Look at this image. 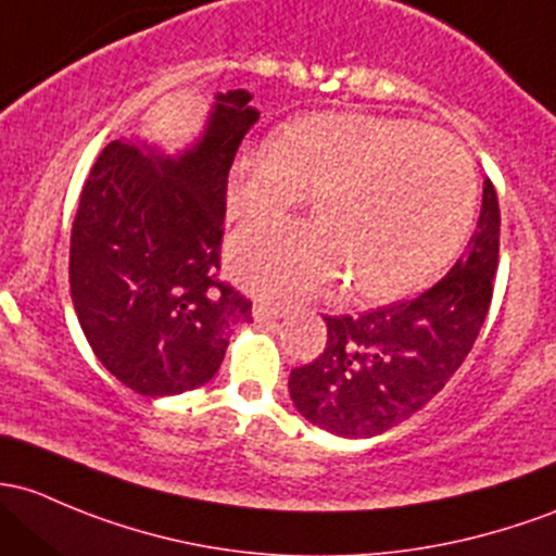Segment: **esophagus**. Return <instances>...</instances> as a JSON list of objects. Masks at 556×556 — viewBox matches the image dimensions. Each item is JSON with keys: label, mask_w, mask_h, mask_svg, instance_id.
<instances>
[{"label": "esophagus", "mask_w": 556, "mask_h": 556, "mask_svg": "<svg viewBox=\"0 0 556 556\" xmlns=\"http://www.w3.org/2000/svg\"><path fill=\"white\" fill-rule=\"evenodd\" d=\"M282 314H285V308L277 306V303H266V301L253 303V319H255V323H274V319H279Z\"/></svg>", "instance_id": "34e87169"}]
</instances>
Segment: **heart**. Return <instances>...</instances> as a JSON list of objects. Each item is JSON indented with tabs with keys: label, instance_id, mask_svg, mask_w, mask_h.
Instances as JSON below:
<instances>
[{
	"label": "heart",
	"instance_id": "obj_1",
	"mask_svg": "<svg viewBox=\"0 0 556 556\" xmlns=\"http://www.w3.org/2000/svg\"><path fill=\"white\" fill-rule=\"evenodd\" d=\"M308 194L319 226L233 233V277L282 301L319 295L343 277L349 295L386 301L453 258L475 215L477 178L458 140L400 116H303L285 138L239 151L229 175L237 220L277 218Z\"/></svg>",
	"mask_w": 556,
	"mask_h": 556
}]
</instances>
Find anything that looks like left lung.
Masks as SVG:
<instances>
[{
    "label": "left lung",
    "mask_w": 556,
    "mask_h": 556,
    "mask_svg": "<svg viewBox=\"0 0 556 556\" xmlns=\"http://www.w3.org/2000/svg\"><path fill=\"white\" fill-rule=\"evenodd\" d=\"M501 210L490 180L464 255L426 293L359 317H325V352L290 372L303 418L338 437H376L434 400L475 346L498 268Z\"/></svg>",
    "instance_id": "left-lung-1"
}]
</instances>
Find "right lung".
Masks as SVG:
<instances>
[{"label":"right lung","mask_w":556,"mask_h":556,"mask_svg":"<svg viewBox=\"0 0 556 556\" xmlns=\"http://www.w3.org/2000/svg\"><path fill=\"white\" fill-rule=\"evenodd\" d=\"M250 98L218 92L202 138L178 156L114 140L81 189L74 312L101 365L140 396L207 383L233 327L253 319V303L218 279L231 162L261 116Z\"/></svg>","instance_id":"obj_1"}]
</instances>
